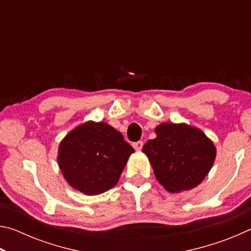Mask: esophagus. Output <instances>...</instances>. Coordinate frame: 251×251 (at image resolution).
I'll use <instances>...</instances> for the list:
<instances>
[{
    "mask_svg": "<svg viewBox=\"0 0 251 251\" xmlns=\"http://www.w3.org/2000/svg\"><path fill=\"white\" fill-rule=\"evenodd\" d=\"M143 145H144V143L142 142V141H138V142H136V143H133V147L135 148L136 151H142V148H143Z\"/></svg>",
    "mask_w": 251,
    "mask_h": 251,
    "instance_id": "obj_1",
    "label": "esophagus"
}]
</instances>
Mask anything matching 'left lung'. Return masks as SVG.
Returning <instances> with one entry per match:
<instances>
[{"label":"left lung","mask_w":251,"mask_h":251,"mask_svg":"<svg viewBox=\"0 0 251 251\" xmlns=\"http://www.w3.org/2000/svg\"><path fill=\"white\" fill-rule=\"evenodd\" d=\"M156 138L143 147L154 169L156 179L171 193L189 190L205 179L216 158L209 138L187 124L161 123Z\"/></svg>","instance_id":"left-lung-1"}]
</instances>
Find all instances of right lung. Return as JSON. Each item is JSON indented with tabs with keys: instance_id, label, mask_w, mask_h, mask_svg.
I'll return each instance as SVG.
<instances>
[{
	"instance_id": "1",
	"label": "right lung",
	"mask_w": 251,
	"mask_h": 251,
	"mask_svg": "<svg viewBox=\"0 0 251 251\" xmlns=\"http://www.w3.org/2000/svg\"><path fill=\"white\" fill-rule=\"evenodd\" d=\"M134 148L105 122H86L67 134L58 146V166L74 189L88 196L117 184Z\"/></svg>"
}]
</instances>
